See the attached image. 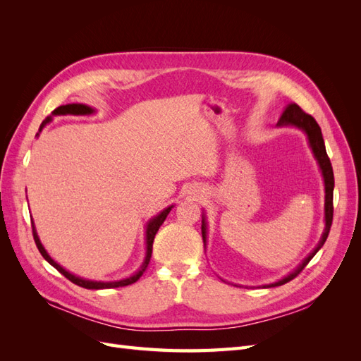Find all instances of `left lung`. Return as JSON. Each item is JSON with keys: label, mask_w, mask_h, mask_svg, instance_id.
Wrapping results in <instances>:
<instances>
[{"label": "left lung", "mask_w": 361, "mask_h": 361, "mask_svg": "<svg viewBox=\"0 0 361 361\" xmlns=\"http://www.w3.org/2000/svg\"><path fill=\"white\" fill-rule=\"evenodd\" d=\"M277 126H295L301 129L302 133L307 135L309 140V146L313 152L314 159L318 161L319 164V169L322 171V178H324V183H325V228H324V233L321 236V241L319 244L316 245V248L312 251V253L305 257L301 265L293 269L290 274H288L285 279H281L276 283H271V285H265L264 288H274V286H281L285 285V283L293 280L297 277L300 272L305 268V265L309 264V262L313 259V256L318 253L321 250V247L325 244L326 238H329L330 233V227L333 223V190H334V174H333V167H331V162L329 155H326V150H325V145H324V138H322V133H321V128L319 125L316 123V120L307 114L304 113L301 108L297 104H289L283 114L280 116ZM202 236H203V243L206 245V221H204V215L202 216Z\"/></svg>", "instance_id": "1"}]
</instances>
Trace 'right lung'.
<instances>
[{
    "label": "right lung",
    "instance_id": "obj_1",
    "mask_svg": "<svg viewBox=\"0 0 361 361\" xmlns=\"http://www.w3.org/2000/svg\"><path fill=\"white\" fill-rule=\"evenodd\" d=\"M94 110L90 106H87L84 104H68V105H61L59 108H56V110L52 111V116H66V114H73V116H85V114H93ZM52 120V117H48L47 120H43L40 128H39V133H42V129L45 128L47 123H49ZM39 133L36 134V137H39ZM171 206L166 207L161 214H158L157 216L152 218V220L147 223L146 226V257H145V262L143 265L140 267V269L135 272L134 276H130L128 279H123V280H117V281H93V280H85V279H81V277H76L73 274H71L69 271L64 269L63 267H60L56 260H54L48 253L47 250L43 248L40 239L37 236V232H36V227H35V223H32L31 220V227H32V236H35V243L40 251V255L45 257L47 262H49V264L56 268L60 274H63L66 279H69L72 283H75V285H78L81 288H85V289H110V288H122V286H128V285H133V283H135L141 276H143V272L147 269V265L150 262V257H152V245H154V239H155V235L158 232V228L161 227V224L166 221V218L169 215V212L171 211Z\"/></svg>",
    "mask_w": 361,
    "mask_h": 361
}]
</instances>
